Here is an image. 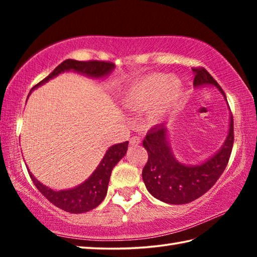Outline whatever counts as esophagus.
<instances>
[{
    "mask_svg": "<svg viewBox=\"0 0 257 257\" xmlns=\"http://www.w3.org/2000/svg\"><path fill=\"white\" fill-rule=\"evenodd\" d=\"M139 143H141V138L137 137V136H134L133 138H130V145L135 146V145H138Z\"/></svg>",
    "mask_w": 257,
    "mask_h": 257,
    "instance_id": "34e87169",
    "label": "esophagus"
}]
</instances>
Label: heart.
I'll return each instance as SVG.
<instances>
[{"instance_id": "1", "label": "heart", "mask_w": 257, "mask_h": 257, "mask_svg": "<svg viewBox=\"0 0 257 257\" xmlns=\"http://www.w3.org/2000/svg\"><path fill=\"white\" fill-rule=\"evenodd\" d=\"M184 95L179 77L151 73L138 78L124 90L122 102L133 110L147 107L152 121H160L177 108Z\"/></svg>"}]
</instances>
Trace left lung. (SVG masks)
<instances>
[{
  "label": "left lung",
  "mask_w": 257,
  "mask_h": 257,
  "mask_svg": "<svg viewBox=\"0 0 257 257\" xmlns=\"http://www.w3.org/2000/svg\"><path fill=\"white\" fill-rule=\"evenodd\" d=\"M194 87L215 86L228 103L219 84L204 68H194ZM143 145L149 160L142 176L149 193L161 202L187 204L206 193L222 175L233 146V119L230 115L229 130L223 145L214 155L198 164H184L178 161L168 138V125L161 123L147 133Z\"/></svg>",
  "instance_id": "obj_1"
}]
</instances>
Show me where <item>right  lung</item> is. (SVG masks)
Returning a JSON list of instances; mask_svg holds the SVG:
<instances>
[{
	"mask_svg": "<svg viewBox=\"0 0 257 257\" xmlns=\"http://www.w3.org/2000/svg\"><path fill=\"white\" fill-rule=\"evenodd\" d=\"M114 64L104 62V61H77L69 59L59 64L49 76L38 82L36 86H34L32 90L44 85L52 78H55L60 73L66 71H75L87 77L95 78V79H101V78H105L110 75L114 70ZM127 150L128 142L108 147L106 153L104 154L102 161L95 169L92 176L79 186L71 189L53 190L50 187L43 185L41 181H38L32 172L28 171V173L37 189L53 205L66 212L79 214V213L92 211L93 208L97 207L103 202V199L106 196L107 185L110 181L113 168L125 155Z\"/></svg>",
	"mask_w": 257,
	"mask_h": 257,
	"instance_id": "1",
	"label": "right lung"
}]
</instances>
